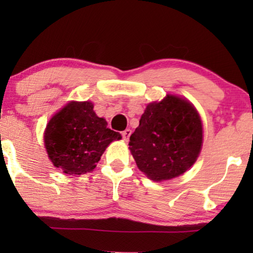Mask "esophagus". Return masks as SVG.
Instances as JSON below:
<instances>
[{"label": "esophagus", "mask_w": 253, "mask_h": 253, "mask_svg": "<svg viewBox=\"0 0 253 253\" xmlns=\"http://www.w3.org/2000/svg\"><path fill=\"white\" fill-rule=\"evenodd\" d=\"M131 132H132V131H131L130 129L124 130L123 132H122V137H123V139L126 140V141L129 140V138H130V136H131Z\"/></svg>", "instance_id": "esophagus-1"}]
</instances>
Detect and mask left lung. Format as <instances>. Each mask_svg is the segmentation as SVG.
<instances>
[{
	"label": "left lung",
	"instance_id": "left-lung-1",
	"mask_svg": "<svg viewBox=\"0 0 253 253\" xmlns=\"http://www.w3.org/2000/svg\"><path fill=\"white\" fill-rule=\"evenodd\" d=\"M203 145V124L191 102L168 94L148 103L129 148L137 167L155 182L184 174L195 164Z\"/></svg>",
	"mask_w": 253,
	"mask_h": 253
}]
</instances>
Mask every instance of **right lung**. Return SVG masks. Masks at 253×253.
I'll list each match as a JSON object with an SVG mask.
<instances>
[{
  "label": "right lung",
  "mask_w": 253,
  "mask_h": 253,
  "mask_svg": "<svg viewBox=\"0 0 253 253\" xmlns=\"http://www.w3.org/2000/svg\"><path fill=\"white\" fill-rule=\"evenodd\" d=\"M121 134L96 116L91 101H70L55 114L44 130V147L55 167L82 175L95 168L107 146Z\"/></svg>",
  "instance_id": "add662e5"
}]
</instances>
